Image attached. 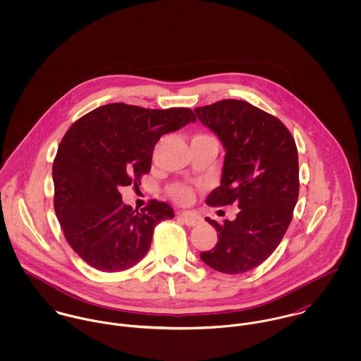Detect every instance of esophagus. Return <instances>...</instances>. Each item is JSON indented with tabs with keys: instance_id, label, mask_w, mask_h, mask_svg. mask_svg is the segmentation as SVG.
Here are the masks:
<instances>
[{
	"instance_id": "34e87169",
	"label": "esophagus",
	"mask_w": 361,
	"mask_h": 361,
	"mask_svg": "<svg viewBox=\"0 0 361 361\" xmlns=\"http://www.w3.org/2000/svg\"><path fill=\"white\" fill-rule=\"evenodd\" d=\"M178 215L183 221V224H186L188 226H195V225L199 224V216H196L190 212H179Z\"/></svg>"
}]
</instances>
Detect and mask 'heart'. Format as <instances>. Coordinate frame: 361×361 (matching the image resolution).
Masks as SVG:
<instances>
[{"label":"heart","instance_id":"1","mask_svg":"<svg viewBox=\"0 0 361 361\" xmlns=\"http://www.w3.org/2000/svg\"><path fill=\"white\" fill-rule=\"evenodd\" d=\"M196 137H209V136H204V135H200V136H196ZM172 195L173 197L180 202V203H186L192 199V190L186 186H182V185H176L173 186L172 189Z\"/></svg>","mask_w":361,"mask_h":361}]
</instances>
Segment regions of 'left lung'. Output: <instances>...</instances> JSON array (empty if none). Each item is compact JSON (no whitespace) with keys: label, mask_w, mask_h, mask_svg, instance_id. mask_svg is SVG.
<instances>
[{"label":"left lung","mask_w":361,"mask_h":361,"mask_svg":"<svg viewBox=\"0 0 361 361\" xmlns=\"http://www.w3.org/2000/svg\"><path fill=\"white\" fill-rule=\"evenodd\" d=\"M195 112L225 149L221 185L206 203L239 207L232 221L206 218L218 242L200 258L215 271L243 274L274 253L292 221L299 197L296 143L278 118L247 102L228 99Z\"/></svg>","instance_id":"1"}]
</instances>
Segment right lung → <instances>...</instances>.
<instances>
[{
  "instance_id": "right-lung-1",
  "label": "right lung",
  "mask_w": 361,
  "mask_h": 361,
  "mask_svg": "<svg viewBox=\"0 0 361 361\" xmlns=\"http://www.w3.org/2000/svg\"><path fill=\"white\" fill-rule=\"evenodd\" d=\"M196 116L189 108L147 109L106 104L76 121L52 164L54 208L75 253L103 272L125 271L145 257L155 225L173 209L152 200L140 212L123 204L119 189L140 185L155 143Z\"/></svg>"
}]
</instances>
